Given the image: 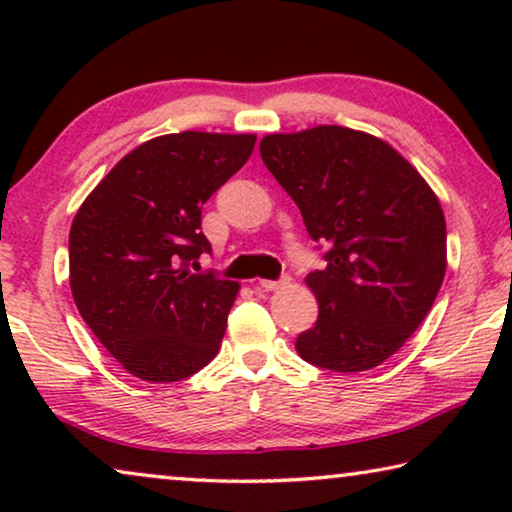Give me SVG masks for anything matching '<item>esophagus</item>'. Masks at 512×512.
<instances>
[{
  "label": "esophagus",
  "mask_w": 512,
  "mask_h": 512,
  "mask_svg": "<svg viewBox=\"0 0 512 512\" xmlns=\"http://www.w3.org/2000/svg\"><path fill=\"white\" fill-rule=\"evenodd\" d=\"M284 284H289V279H286V277L279 279V282H272V279H258V289H263V291H275Z\"/></svg>",
  "instance_id": "34e87169"
}]
</instances>
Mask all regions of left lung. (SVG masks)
<instances>
[{"instance_id": "1", "label": "left lung", "mask_w": 512, "mask_h": 512, "mask_svg": "<svg viewBox=\"0 0 512 512\" xmlns=\"http://www.w3.org/2000/svg\"><path fill=\"white\" fill-rule=\"evenodd\" d=\"M261 158L312 240L331 244L326 268L305 277L319 317L296 352L338 373L380 366L417 331L443 284L438 195L389 142L342 125L272 132Z\"/></svg>"}]
</instances>
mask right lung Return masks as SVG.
Listing matches in <instances>:
<instances>
[{
	"mask_svg": "<svg viewBox=\"0 0 512 512\" xmlns=\"http://www.w3.org/2000/svg\"><path fill=\"white\" fill-rule=\"evenodd\" d=\"M256 135L174 132L111 167L69 230L74 303L104 349L144 382H179L219 352L240 284L191 261L209 251L202 205L254 151Z\"/></svg>",
	"mask_w": 512,
	"mask_h": 512,
	"instance_id": "add662e5",
	"label": "right lung"
}]
</instances>
